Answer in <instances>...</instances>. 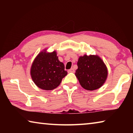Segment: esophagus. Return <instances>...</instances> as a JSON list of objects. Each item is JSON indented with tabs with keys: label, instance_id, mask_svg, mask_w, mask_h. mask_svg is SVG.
I'll list each match as a JSON object with an SVG mask.
<instances>
[{
	"label": "esophagus",
	"instance_id": "esophagus-1",
	"mask_svg": "<svg viewBox=\"0 0 133 133\" xmlns=\"http://www.w3.org/2000/svg\"><path fill=\"white\" fill-rule=\"evenodd\" d=\"M74 72H75V70L73 68H71L68 70V73H74Z\"/></svg>",
	"mask_w": 133,
	"mask_h": 133
}]
</instances>
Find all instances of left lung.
Listing matches in <instances>:
<instances>
[{"instance_id":"left-lung-1","label":"left lung","mask_w":133,"mask_h":133,"mask_svg":"<svg viewBox=\"0 0 133 133\" xmlns=\"http://www.w3.org/2000/svg\"><path fill=\"white\" fill-rule=\"evenodd\" d=\"M75 75L83 88L93 91L100 88L108 76L106 65L98 55L80 56Z\"/></svg>"}]
</instances>
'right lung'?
<instances>
[{
  "label": "right lung",
  "mask_w": 133,
  "mask_h": 133,
  "mask_svg": "<svg viewBox=\"0 0 133 133\" xmlns=\"http://www.w3.org/2000/svg\"><path fill=\"white\" fill-rule=\"evenodd\" d=\"M67 75L64 64L58 60L56 51L48 52L47 49L38 54L30 68L31 79L39 88L44 90L56 89Z\"/></svg>",
  "instance_id": "1"
}]
</instances>
